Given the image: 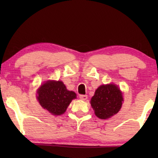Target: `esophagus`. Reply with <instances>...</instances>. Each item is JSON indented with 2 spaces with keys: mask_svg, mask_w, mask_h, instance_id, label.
<instances>
[{
  "mask_svg": "<svg viewBox=\"0 0 158 158\" xmlns=\"http://www.w3.org/2000/svg\"><path fill=\"white\" fill-rule=\"evenodd\" d=\"M79 98L81 99V100H87L88 97H87L86 95H79Z\"/></svg>",
  "mask_w": 158,
  "mask_h": 158,
  "instance_id": "1",
  "label": "esophagus"
}]
</instances>
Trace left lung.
I'll list each match as a JSON object with an SVG mask.
<instances>
[{
	"instance_id": "8db88e82",
	"label": "left lung",
	"mask_w": 158,
	"mask_h": 158,
	"mask_svg": "<svg viewBox=\"0 0 158 158\" xmlns=\"http://www.w3.org/2000/svg\"><path fill=\"white\" fill-rule=\"evenodd\" d=\"M123 101L122 93L114 84L100 85L90 100L95 114L99 118H109L119 111Z\"/></svg>"
}]
</instances>
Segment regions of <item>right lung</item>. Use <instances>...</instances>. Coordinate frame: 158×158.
<instances>
[{"label":"right lung","mask_w":158,"mask_h":158,"mask_svg":"<svg viewBox=\"0 0 158 158\" xmlns=\"http://www.w3.org/2000/svg\"><path fill=\"white\" fill-rule=\"evenodd\" d=\"M37 100L44 109L53 115H61L69 103L76 98V93L69 91L60 81H48L37 91Z\"/></svg>","instance_id":"right-lung-1"}]
</instances>
